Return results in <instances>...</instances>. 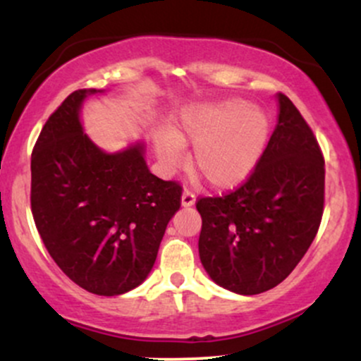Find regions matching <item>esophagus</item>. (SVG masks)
<instances>
[{"label":"esophagus","mask_w":361,"mask_h":361,"mask_svg":"<svg viewBox=\"0 0 361 361\" xmlns=\"http://www.w3.org/2000/svg\"><path fill=\"white\" fill-rule=\"evenodd\" d=\"M193 204H195V195L190 192V190H185L183 195H181V205L192 207Z\"/></svg>","instance_id":"esophagus-1"}]
</instances>
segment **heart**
<instances>
[{
    "label": "heart",
    "instance_id": "b5f03b06",
    "mask_svg": "<svg viewBox=\"0 0 361 361\" xmlns=\"http://www.w3.org/2000/svg\"><path fill=\"white\" fill-rule=\"evenodd\" d=\"M268 137L267 114L231 98L186 106L173 130L157 132L154 151L161 166L175 171L185 161V144H193L195 171L215 190H233L258 166Z\"/></svg>",
    "mask_w": 361,
    "mask_h": 361
}]
</instances>
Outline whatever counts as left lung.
<instances>
[{"label": "left lung", "instance_id": "8db88e82", "mask_svg": "<svg viewBox=\"0 0 361 361\" xmlns=\"http://www.w3.org/2000/svg\"><path fill=\"white\" fill-rule=\"evenodd\" d=\"M279 118L247 181L226 197L200 198L198 252L215 283L256 295L281 283L316 238L324 207V157L285 94Z\"/></svg>", "mask_w": 361, "mask_h": 361}]
</instances>
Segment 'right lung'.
I'll return each mask as SVG.
<instances>
[{
  "mask_svg": "<svg viewBox=\"0 0 361 361\" xmlns=\"http://www.w3.org/2000/svg\"><path fill=\"white\" fill-rule=\"evenodd\" d=\"M78 90L49 117L32 152V214L49 255L81 288L120 295L151 273L181 186L149 171L144 142L117 152L86 134Z\"/></svg>",
  "mask_w": 361,
  "mask_h": 361,
  "instance_id": "obj_1",
  "label": "right lung"
}]
</instances>
